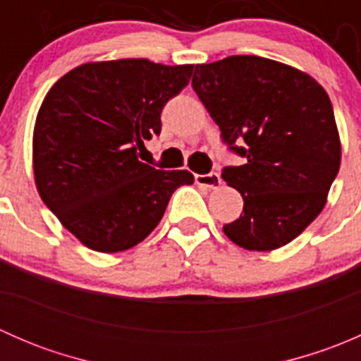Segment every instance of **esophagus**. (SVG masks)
Instances as JSON below:
<instances>
[{"label": "esophagus", "mask_w": 361, "mask_h": 361, "mask_svg": "<svg viewBox=\"0 0 361 361\" xmlns=\"http://www.w3.org/2000/svg\"><path fill=\"white\" fill-rule=\"evenodd\" d=\"M195 183L202 185V187H206V188H218L221 185V178L218 173L195 174Z\"/></svg>", "instance_id": "1"}]
</instances>
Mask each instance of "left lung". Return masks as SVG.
Returning a JSON list of instances; mask_svg holds the SVG:
<instances>
[{"label":"left lung","instance_id":"obj_1","mask_svg":"<svg viewBox=\"0 0 361 361\" xmlns=\"http://www.w3.org/2000/svg\"><path fill=\"white\" fill-rule=\"evenodd\" d=\"M192 87L225 143L246 159L221 174L245 201L225 235L250 251L292 243L322 213L341 166L326 90L305 71L258 56L197 64Z\"/></svg>","mask_w":361,"mask_h":361}]
</instances>
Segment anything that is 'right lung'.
Listing matches in <instances>:
<instances>
[{
  "instance_id": "right-lung-1",
  "label": "right lung",
  "mask_w": 361,
  "mask_h": 361,
  "mask_svg": "<svg viewBox=\"0 0 361 361\" xmlns=\"http://www.w3.org/2000/svg\"><path fill=\"white\" fill-rule=\"evenodd\" d=\"M194 64L92 61L47 92L32 130V173L42 201L87 248L116 253L152 234L188 171L137 159L160 134V111L190 82Z\"/></svg>"
}]
</instances>
